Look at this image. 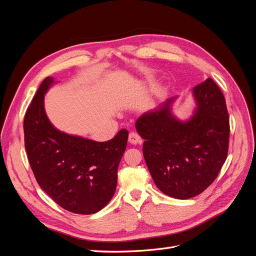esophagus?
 <instances>
[{"label": "esophagus", "mask_w": 256, "mask_h": 256, "mask_svg": "<svg viewBox=\"0 0 256 256\" xmlns=\"http://www.w3.org/2000/svg\"><path fill=\"white\" fill-rule=\"evenodd\" d=\"M128 141H129V143H131V144L136 145V144H141V143H142V138H141V136H138V134H136V132H130V134H129V138H128Z\"/></svg>", "instance_id": "obj_1"}]
</instances>
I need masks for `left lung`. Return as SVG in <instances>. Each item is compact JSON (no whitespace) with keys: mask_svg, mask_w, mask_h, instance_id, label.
<instances>
[{"mask_svg":"<svg viewBox=\"0 0 256 256\" xmlns=\"http://www.w3.org/2000/svg\"><path fill=\"white\" fill-rule=\"evenodd\" d=\"M196 108L187 120L172 113L176 97L136 122L152 180L164 194L186 200L202 193L228 157L230 120L226 99L212 79L193 88Z\"/></svg>","mask_w":256,"mask_h":256,"instance_id":"8db88e82","label":"left lung"}]
</instances>
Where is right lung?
<instances>
[{
	"label": "right lung",
	"mask_w": 256,
	"mask_h": 256,
	"mask_svg": "<svg viewBox=\"0 0 256 256\" xmlns=\"http://www.w3.org/2000/svg\"><path fill=\"white\" fill-rule=\"evenodd\" d=\"M54 83L47 76L24 116V145L38 184L68 212L90 214L114 196L118 168L126 150L128 131L96 142L58 130L44 111V94Z\"/></svg>",
	"instance_id": "obj_1"
}]
</instances>
